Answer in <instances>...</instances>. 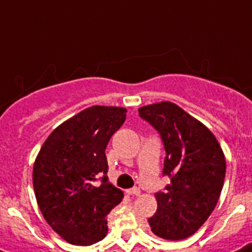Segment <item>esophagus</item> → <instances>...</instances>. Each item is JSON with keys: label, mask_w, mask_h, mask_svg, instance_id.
<instances>
[{"label": "esophagus", "mask_w": 252, "mask_h": 252, "mask_svg": "<svg viewBox=\"0 0 252 252\" xmlns=\"http://www.w3.org/2000/svg\"><path fill=\"white\" fill-rule=\"evenodd\" d=\"M126 193L130 194V196H139V194H140V189L138 187L130 188V189H126Z\"/></svg>", "instance_id": "1"}]
</instances>
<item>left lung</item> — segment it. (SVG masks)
Listing matches in <instances>:
<instances>
[{"label": "left lung", "mask_w": 252, "mask_h": 252, "mask_svg": "<svg viewBox=\"0 0 252 252\" xmlns=\"http://www.w3.org/2000/svg\"><path fill=\"white\" fill-rule=\"evenodd\" d=\"M158 130L165 149L163 174L171 178L156 193L157 211L148 220L154 235L165 240L187 239L210 217L219 202L226 159L212 131L171 101L138 109Z\"/></svg>", "instance_id": "1"}]
</instances>
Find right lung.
<instances>
[{
  "label": "right lung",
  "mask_w": 252,
  "mask_h": 252,
  "mask_svg": "<svg viewBox=\"0 0 252 252\" xmlns=\"http://www.w3.org/2000/svg\"><path fill=\"white\" fill-rule=\"evenodd\" d=\"M126 108L94 105L60 124L33 163L32 182L42 216L72 245L88 246L108 233L106 216L124 194L108 182L105 148L123 126ZM103 175L100 185H94Z\"/></svg>",
  "instance_id": "obj_1"
}]
</instances>
